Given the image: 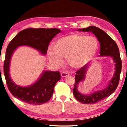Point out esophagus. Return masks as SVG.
<instances>
[{
    "instance_id": "1",
    "label": "esophagus",
    "mask_w": 127,
    "mask_h": 127,
    "mask_svg": "<svg viewBox=\"0 0 127 127\" xmlns=\"http://www.w3.org/2000/svg\"><path fill=\"white\" fill-rule=\"evenodd\" d=\"M68 75V73L66 72H62L61 73V76L62 77V78H65L66 76H67Z\"/></svg>"
}]
</instances>
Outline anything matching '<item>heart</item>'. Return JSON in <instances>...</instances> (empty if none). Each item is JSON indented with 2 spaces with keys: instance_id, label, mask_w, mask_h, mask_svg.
<instances>
[{
  "instance_id": "1",
  "label": "heart",
  "mask_w": 127,
  "mask_h": 127,
  "mask_svg": "<svg viewBox=\"0 0 127 127\" xmlns=\"http://www.w3.org/2000/svg\"><path fill=\"white\" fill-rule=\"evenodd\" d=\"M98 48L95 36L73 34L63 36L49 47L47 55L49 62L56 66L62 65L67 59L68 65L74 69L82 68L94 57Z\"/></svg>"
}]
</instances>
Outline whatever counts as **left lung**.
<instances>
[{
	"label": "left lung",
	"mask_w": 127,
	"mask_h": 127,
	"mask_svg": "<svg viewBox=\"0 0 127 127\" xmlns=\"http://www.w3.org/2000/svg\"><path fill=\"white\" fill-rule=\"evenodd\" d=\"M78 31L92 32L96 36L100 43V51L99 57H110L115 63L114 74L107 87L101 90L94 91L89 95L82 94L78 90L79 83L85 80L86 73L89 66L86 64L76 72L75 83L73 91L76 99L84 104H94L111 95L118 85L122 68V62L119 50L116 42L105 32L95 26H90L87 28L79 29Z\"/></svg>",
	"instance_id": "left-lung-1"
}]
</instances>
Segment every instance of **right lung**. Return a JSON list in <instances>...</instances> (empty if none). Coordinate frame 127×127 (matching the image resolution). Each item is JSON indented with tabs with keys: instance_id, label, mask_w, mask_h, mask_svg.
<instances>
[{
	"instance_id": "right-lung-1",
	"label": "right lung",
	"mask_w": 127,
	"mask_h": 127,
	"mask_svg": "<svg viewBox=\"0 0 127 127\" xmlns=\"http://www.w3.org/2000/svg\"><path fill=\"white\" fill-rule=\"evenodd\" d=\"M58 29H24L9 42L6 51L3 72L8 89L15 98L30 104H43L51 98L56 83L61 79L59 72L43 71L35 82L27 87L15 84L9 74L11 58L18 46H28L34 48L42 55H46L49 42L60 33Z\"/></svg>"
}]
</instances>
